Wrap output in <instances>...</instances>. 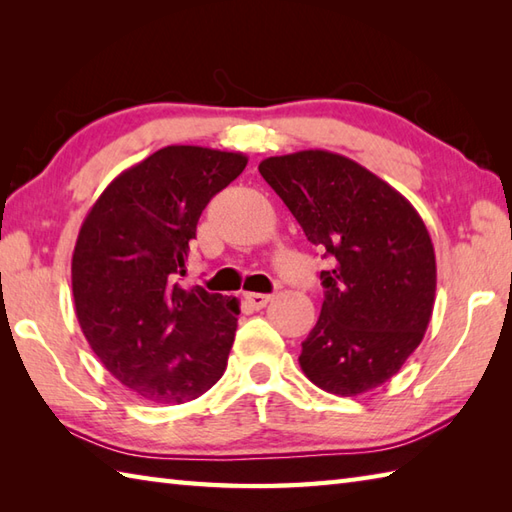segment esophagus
Listing matches in <instances>:
<instances>
[{
    "mask_svg": "<svg viewBox=\"0 0 512 512\" xmlns=\"http://www.w3.org/2000/svg\"><path fill=\"white\" fill-rule=\"evenodd\" d=\"M270 299H273V297H270V295H259V292H248V295H246V301L250 303V308H255V310H262Z\"/></svg>",
    "mask_w": 512,
    "mask_h": 512,
    "instance_id": "obj_1",
    "label": "esophagus"
}]
</instances>
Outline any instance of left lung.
Returning a JSON list of instances; mask_svg holds the SVG:
<instances>
[{
	"label": "left lung",
	"instance_id": "left-lung-1",
	"mask_svg": "<svg viewBox=\"0 0 512 512\" xmlns=\"http://www.w3.org/2000/svg\"><path fill=\"white\" fill-rule=\"evenodd\" d=\"M314 246L321 270L319 321L299 365L314 385L358 396L400 372L420 345L436 301V253L405 195L341 154L306 149L259 162Z\"/></svg>",
	"mask_w": 512,
	"mask_h": 512
}]
</instances>
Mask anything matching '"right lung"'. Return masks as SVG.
Returning <instances> with one entry per match:
<instances>
[{"mask_svg":"<svg viewBox=\"0 0 512 512\" xmlns=\"http://www.w3.org/2000/svg\"><path fill=\"white\" fill-rule=\"evenodd\" d=\"M235 151L169 145L116 176L85 215L72 255L76 319L118 383L182 405L222 378L239 301L184 290L204 206L244 171Z\"/></svg>","mask_w":512,"mask_h":512,"instance_id":"obj_1","label":"right lung"}]
</instances>
